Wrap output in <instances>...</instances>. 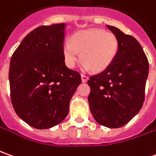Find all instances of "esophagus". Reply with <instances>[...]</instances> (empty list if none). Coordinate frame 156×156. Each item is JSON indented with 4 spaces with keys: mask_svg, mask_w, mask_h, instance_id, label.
I'll use <instances>...</instances> for the list:
<instances>
[{
    "mask_svg": "<svg viewBox=\"0 0 156 156\" xmlns=\"http://www.w3.org/2000/svg\"><path fill=\"white\" fill-rule=\"evenodd\" d=\"M81 78H82V82L85 83V82L88 81L89 77L88 76H86V75H84V74H82V75H81Z\"/></svg>",
    "mask_w": 156,
    "mask_h": 156,
    "instance_id": "34e87169",
    "label": "esophagus"
}]
</instances>
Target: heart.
Returning <instances> with one entry per match:
<instances>
[{"mask_svg":"<svg viewBox=\"0 0 156 156\" xmlns=\"http://www.w3.org/2000/svg\"><path fill=\"white\" fill-rule=\"evenodd\" d=\"M118 49L119 41L115 34L92 28L78 31L72 36L71 41H66L63 55L68 67H74L81 57L84 70L92 68L95 72H102L115 60Z\"/></svg>","mask_w":156,"mask_h":156,"instance_id":"heart-1","label":"heart"}]
</instances>
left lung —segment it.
<instances>
[{
  "label": "left lung",
  "mask_w": 156,
  "mask_h": 156,
  "mask_svg": "<svg viewBox=\"0 0 156 156\" xmlns=\"http://www.w3.org/2000/svg\"><path fill=\"white\" fill-rule=\"evenodd\" d=\"M119 49L115 60L104 72L90 76L88 101L95 120L103 126H124L142 109L148 74V60L140 43L112 26Z\"/></svg>",
  "instance_id": "8db88e82"
}]
</instances>
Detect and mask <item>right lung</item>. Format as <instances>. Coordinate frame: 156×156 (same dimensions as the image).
Instances as JSON below:
<instances>
[{"label": "right lung", "instance_id": "add662e5", "mask_svg": "<svg viewBox=\"0 0 156 156\" xmlns=\"http://www.w3.org/2000/svg\"><path fill=\"white\" fill-rule=\"evenodd\" d=\"M65 23L41 26L27 35L12 55L9 66L11 102L28 125L46 129L68 115L70 100L81 75L66 66Z\"/></svg>", "mask_w": 156, "mask_h": 156}]
</instances>
